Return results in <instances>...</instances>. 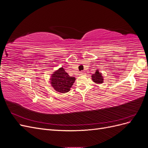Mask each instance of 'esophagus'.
Instances as JSON below:
<instances>
[{"label":"esophagus","instance_id":"obj_1","mask_svg":"<svg viewBox=\"0 0 148 148\" xmlns=\"http://www.w3.org/2000/svg\"><path fill=\"white\" fill-rule=\"evenodd\" d=\"M85 75H86V73H85L84 71H82V72H80V73H79V75H81V76Z\"/></svg>","mask_w":148,"mask_h":148}]
</instances>
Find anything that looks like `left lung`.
<instances>
[{"mask_svg": "<svg viewBox=\"0 0 148 148\" xmlns=\"http://www.w3.org/2000/svg\"><path fill=\"white\" fill-rule=\"evenodd\" d=\"M91 79L93 82L96 84H102L104 83V77H103L102 73L99 72V70H96L95 73L91 75Z\"/></svg>", "mask_w": 148, "mask_h": 148, "instance_id": "left-lung-1", "label": "left lung"}]
</instances>
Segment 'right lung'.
<instances>
[{
	"label": "right lung",
	"instance_id": "obj_1",
	"mask_svg": "<svg viewBox=\"0 0 148 148\" xmlns=\"http://www.w3.org/2000/svg\"><path fill=\"white\" fill-rule=\"evenodd\" d=\"M76 78L70 77L63 67L53 71L50 78L51 86L55 91L60 93H65L70 90V88L75 83Z\"/></svg>",
	"mask_w": 148,
	"mask_h": 148
}]
</instances>
